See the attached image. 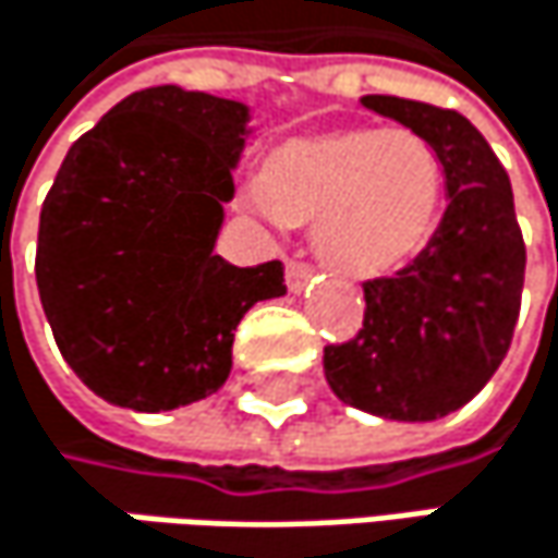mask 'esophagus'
<instances>
[{
  "mask_svg": "<svg viewBox=\"0 0 558 558\" xmlns=\"http://www.w3.org/2000/svg\"><path fill=\"white\" fill-rule=\"evenodd\" d=\"M312 279H314L312 263H305V259H289V266H286V286H289L292 292H302Z\"/></svg>",
  "mask_w": 558,
  "mask_h": 558,
  "instance_id": "34e87169",
  "label": "esophagus"
}]
</instances>
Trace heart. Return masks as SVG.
Instances as JSON below:
<instances>
[{
  "label": "heart",
  "instance_id": "heart-1",
  "mask_svg": "<svg viewBox=\"0 0 558 558\" xmlns=\"http://www.w3.org/2000/svg\"><path fill=\"white\" fill-rule=\"evenodd\" d=\"M447 195L440 150L411 128H333L279 144L250 202L314 228L317 256L347 279H383L430 244Z\"/></svg>",
  "mask_w": 558,
  "mask_h": 558
}]
</instances>
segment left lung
Returning a JSON list of instances; mask_svg holds the SVG:
<instances>
[{
    "label": "left lung",
    "mask_w": 558,
    "mask_h": 558,
    "mask_svg": "<svg viewBox=\"0 0 558 558\" xmlns=\"http://www.w3.org/2000/svg\"><path fill=\"white\" fill-rule=\"evenodd\" d=\"M363 105L440 150L450 205L404 269L363 282V327L324 347V376L360 411L434 421L472 401L501 366L521 314L526 246L508 173L469 118L398 96Z\"/></svg>",
    "instance_id": "1"
}]
</instances>
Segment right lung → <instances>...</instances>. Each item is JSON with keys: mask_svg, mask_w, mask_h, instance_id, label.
I'll use <instances>...</instances> for the list:
<instances>
[{"mask_svg": "<svg viewBox=\"0 0 558 558\" xmlns=\"http://www.w3.org/2000/svg\"><path fill=\"white\" fill-rule=\"evenodd\" d=\"M246 108L131 93L63 157L40 205L35 276L70 369L99 398L173 411L218 391L246 308L286 292L282 263L215 253Z\"/></svg>", "mask_w": 558, "mask_h": 558, "instance_id": "obj_1", "label": "right lung"}]
</instances>
